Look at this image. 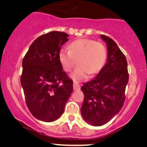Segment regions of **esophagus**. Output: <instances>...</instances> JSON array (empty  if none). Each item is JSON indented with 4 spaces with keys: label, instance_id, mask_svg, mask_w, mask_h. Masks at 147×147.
I'll list each match as a JSON object with an SVG mask.
<instances>
[{
    "label": "esophagus",
    "instance_id": "34e87169",
    "mask_svg": "<svg viewBox=\"0 0 147 147\" xmlns=\"http://www.w3.org/2000/svg\"><path fill=\"white\" fill-rule=\"evenodd\" d=\"M73 89H74V90H79V89H80V86H79V84L78 83H77V82H74Z\"/></svg>",
    "mask_w": 147,
    "mask_h": 147
}]
</instances>
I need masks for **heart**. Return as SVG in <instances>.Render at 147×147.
Segmentation results:
<instances>
[{"instance_id":"b5f03b06","label":"heart","mask_w":147,"mask_h":147,"mask_svg":"<svg viewBox=\"0 0 147 147\" xmlns=\"http://www.w3.org/2000/svg\"><path fill=\"white\" fill-rule=\"evenodd\" d=\"M107 50L105 45L94 40L82 38L72 41L69 50L64 49L59 52V59L64 70L70 72L77 63L79 66L70 75L76 82L86 79L89 73H97L106 63Z\"/></svg>"}]
</instances>
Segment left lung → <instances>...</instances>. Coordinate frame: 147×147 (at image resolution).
<instances>
[{
	"instance_id": "1",
	"label": "left lung",
	"mask_w": 147,
	"mask_h": 147,
	"mask_svg": "<svg viewBox=\"0 0 147 147\" xmlns=\"http://www.w3.org/2000/svg\"><path fill=\"white\" fill-rule=\"evenodd\" d=\"M106 43L107 62L95 79L81 88L84 95L81 113L88 124L95 126L109 122L122 109L129 82L127 61L112 38L101 35Z\"/></svg>"
}]
</instances>
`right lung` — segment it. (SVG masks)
Listing matches in <instances>:
<instances>
[{"label": "right lung", "mask_w": 147, "mask_h": 147, "mask_svg": "<svg viewBox=\"0 0 147 147\" xmlns=\"http://www.w3.org/2000/svg\"><path fill=\"white\" fill-rule=\"evenodd\" d=\"M68 37L58 31L41 35L30 45L22 63L21 84L27 106L34 117L43 122L61 117L73 90L72 81L59 59Z\"/></svg>", "instance_id": "add662e5"}]
</instances>
